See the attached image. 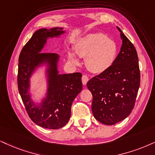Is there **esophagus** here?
<instances>
[{"mask_svg":"<svg viewBox=\"0 0 155 155\" xmlns=\"http://www.w3.org/2000/svg\"><path fill=\"white\" fill-rule=\"evenodd\" d=\"M81 80H82V84H83L84 85H86L88 81H89V77H88V76L87 75H83L82 76Z\"/></svg>","mask_w":155,"mask_h":155,"instance_id":"obj_1","label":"esophagus"}]
</instances>
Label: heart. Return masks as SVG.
<instances>
[{
  "label": "heart",
  "mask_w": 155,
  "mask_h": 155,
  "mask_svg": "<svg viewBox=\"0 0 155 155\" xmlns=\"http://www.w3.org/2000/svg\"><path fill=\"white\" fill-rule=\"evenodd\" d=\"M75 49L79 56L86 57V64L94 73H102L109 69L118 54L117 43L101 33L82 37L76 42ZM68 56L72 61L77 63L75 53L69 52Z\"/></svg>",
  "instance_id": "b5f03b06"
}]
</instances>
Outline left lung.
Wrapping results in <instances>:
<instances>
[{"mask_svg": "<svg viewBox=\"0 0 155 155\" xmlns=\"http://www.w3.org/2000/svg\"><path fill=\"white\" fill-rule=\"evenodd\" d=\"M117 29L122 45L115 61L87 84L93 96L94 117L106 125L117 124L130 114L140 84L137 53L121 29Z\"/></svg>", "mask_w": 155, "mask_h": 155, "instance_id": "8db88e82", "label": "left lung"}]
</instances>
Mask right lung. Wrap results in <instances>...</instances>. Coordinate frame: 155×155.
Returning a JSON list of instances; mask_svg holds the SVG:
<instances>
[{
    "instance_id": "add662e5",
    "label": "right lung",
    "mask_w": 155,
    "mask_h": 155,
    "mask_svg": "<svg viewBox=\"0 0 155 155\" xmlns=\"http://www.w3.org/2000/svg\"><path fill=\"white\" fill-rule=\"evenodd\" d=\"M63 28H41L23 46L18 58V87L29 117L35 124L50 130L63 127L71 117V104L82 89L81 74H59L60 56L41 53L50 38L65 34ZM46 66V97L40 103L32 101L30 92V78L38 68Z\"/></svg>"
}]
</instances>
